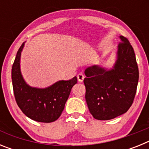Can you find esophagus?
<instances>
[{
  "instance_id": "34e87169",
  "label": "esophagus",
  "mask_w": 149,
  "mask_h": 149,
  "mask_svg": "<svg viewBox=\"0 0 149 149\" xmlns=\"http://www.w3.org/2000/svg\"><path fill=\"white\" fill-rule=\"evenodd\" d=\"M77 81H78L79 82H83V81H84V75L82 73H80L77 74Z\"/></svg>"
}]
</instances>
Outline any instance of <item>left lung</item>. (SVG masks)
I'll use <instances>...</instances> for the list:
<instances>
[{
    "label": "left lung",
    "mask_w": 149,
    "mask_h": 149,
    "mask_svg": "<svg viewBox=\"0 0 149 149\" xmlns=\"http://www.w3.org/2000/svg\"><path fill=\"white\" fill-rule=\"evenodd\" d=\"M119 38L112 68L94 65L84 72L86 104L90 113L98 120H110L125 113L136 95L139 80L136 56L127 39Z\"/></svg>",
    "instance_id": "left-lung-1"
}]
</instances>
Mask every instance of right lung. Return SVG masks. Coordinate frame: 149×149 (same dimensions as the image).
Returning a JSON list of instances; mask_svg holds the SVG:
<instances>
[{
    "label": "right lung",
    "instance_id": "right-lung-1",
    "mask_svg": "<svg viewBox=\"0 0 149 149\" xmlns=\"http://www.w3.org/2000/svg\"><path fill=\"white\" fill-rule=\"evenodd\" d=\"M24 46V42L18 49L12 68V81L17 104L33 120L45 123L54 122L64 110L71 89L77 83V77L68 81H59L46 88L30 86L21 72V54Z\"/></svg>",
    "mask_w": 149,
    "mask_h": 149
}]
</instances>
